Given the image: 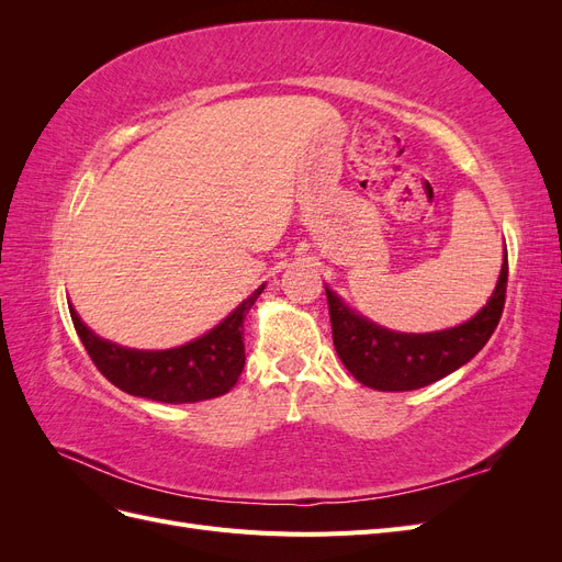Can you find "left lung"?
Returning <instances> with one entry per match:
<instances>
[{"instance_id": "8db88e82", "label": "left lung", "mask_w": 562, "mask_h": 562, "mask_svg": "<svg viewBox=\"0 0 562 562\" xmlns=\"http://www.w3.org/2000/svg\"><path fill=\"white\" fill-rule=\"evenodd\" d=\"M508 258L485 307L462 326L438 333H394L351 312L326 285L333 345L339 361L361 384L378 391H413L469 363L495 333L504 312Z\"/></svg>"}]
</instances>
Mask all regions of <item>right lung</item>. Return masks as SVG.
Masks as SVG:
<instances>
[{
	"label": "right lung",
	"mask_w": 562,
	"mask_h": 562,
	"mask_svg": "<svg viewBox=\"0 0 562 562\" xmlns=\"http://www.w3.org/2000/svg\"><path fill=\"white\" fill-rule=\"evenodd\" d=\"M262 291L265 285L248 295L211 333L166 351L119 347L83 326L72 307L70 316L83 349L114 386L149 401L196 403L227 394L239 380L246 363L244 318Z\"/></svg>",
	"instance_id": "right-lung-1"
}]
</instances>
